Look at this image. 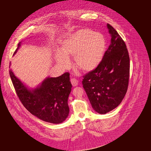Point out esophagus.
Returning <instances> with one entry per match:
<instances>
[{
    "label": "esophagus",
    "instance_id": "34e87169",
    "mask_svg": "<svg viewBox=\"0 0 151 151\" xmlns=\"http://www.w3.org/2000/svg\"><path fill=\"white\" fill-rule=\"evenodd\" d=\"M71 84H72L73 86H74V87L77 86L78 85V84H79L78 81H77L76 79H75V78L71 79Z\"/></svg>",
    "mask_w": 151,
    "mask_h": 151
}]
</instances>
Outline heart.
Returning a JSON list of instances; mask_svg holds the SVG:
<instances>
[{"mask_svg":"<svg viewBox=\"0 0 151 151\" xmlns=\"http://www.w3.org/2000/svg\"><path fill=\"white\" fill-rule=\"evenodd\" d=\"M61 52L55 54V60L60 66L70 65L69 58L74 57L76 66L84 71L98 67L106 51V40L100 32L81 29L68 35L61 43Z\"/></svg>","mask_w":151,"mask_h":151,"instance_id":"heart-1","label":"heart"}]
</instances>
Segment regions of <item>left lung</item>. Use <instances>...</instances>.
Wrapping results in <instances>:
<instances>
[{
  "label": "left lung",
  "mask_w": 151,
  "mask_h": 151,
  "mask_svg": "<svg viewBox=\"0 0 151 151\" xmlns=\"http://www.w3.org/2000/svg\"><path fill=\"white\" fill-rule=\"evenodd\" d=\"M111 36L108 49L100 64L83 76V88L92 108L104 114L121 104L127 91L130 58L127 46L117 31L108 24Z\"/></svg>",
  "instance_id": "left-lung-1"
}]
</instances>
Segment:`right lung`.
<instances>
[{"label":"right lung","instance_id":"right-lung-1","mask_svg":"<svg viewBox=\"0 0 151 151\" xmlns=\"http://www.w3.org/2000/svg\"><path fill=\"white\" fill-rule=\"evenodd\" d=\"M18 45L13 55L21 46ZM11 63H10V68ZM10 76L18 96L25 108L39 119L52 124H60L69 114L68 99L72 85L68 72L58 77H46L34 88H30L18 78L12 69Z\"/></svg>","mask_w":151,"mask_h":151}]
</instances>
